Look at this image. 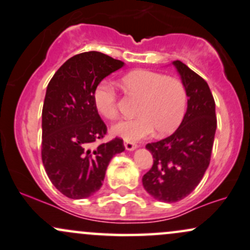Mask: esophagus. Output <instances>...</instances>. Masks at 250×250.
<instances>
[{"label":"esophagus","instance_id":"34e87169","mask_svg":"<svg viewBox=\"0 0 250 250\" xmlns=\"http://www.w3.org/2000/svg\"><path fill=\"white\" fill-rule=\"evenodd\" d=\"M124 146L127 151H133V150H136V148H137V145L134 144V143H131V142H125Z\"/></svg>","mask_w":250,"mask_h":250}]
</instances>
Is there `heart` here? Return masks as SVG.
Wrapping results in <instances>:
<instances>
[{
    "instance_id": "heart-1",
    "label": "heart",
    "mask_w": 250,
    "mask_h": 250,
    "mask_svg": "<svg viewBox=\"0 0 250 250\" xmlns=\"http://www.w3.org/2000/svg\"><path fill=\"white\" fill-rule=\"evenodd\" d=\"M122 86L127 94L139 98L136 114L112 126L114 136L138 142L148 138L157 131L167 136L177 130L187 111V91L177 78L165 77L162 73L138 69L122 78ZM97 111L106 119H116L118 110L117 89L110 80L98 83L93 92Z\"/></svg>"
}]
</instances>
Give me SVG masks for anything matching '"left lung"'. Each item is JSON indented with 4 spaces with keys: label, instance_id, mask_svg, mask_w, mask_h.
<instances>
[{
    "label": "left lung",
    "instance_id": "1",
    "mask_svg": "<svg viewBox=\"0 0 250 250\" xmlns=\"http://www.w3.org/2000/svg\"><path fill=\"white\" fill-rule=\"evenodd\" d=\"M172 64L187 91L186 116L171 136L146 145L153 165L143 176L144 189L167 203L183 200L203 178L217 126L215 100L207 81L182 61Z\"/></svg>",
    "mask_w": 250,
    "mask_h": 250
}]
</instances>
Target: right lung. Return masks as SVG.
Wrapping results in <instances>:
<instances>
[{
  "label": "right lung",
  "instance_id": "1",
  "mask_svg": "<svg viewBox=\"0 0 250 250\" xmlns=\"http://www.w3.org/2000/svg\"><path fill=\"white\" fill-rule=\"evenodd\" d=\"M124 64L100 52L81 53L68 59L47 86L42 163L53 186L68 198L81 200L97 192L112 157L125 150L120 138L94 145L107 127L93 102L98 83Z\"/></svg>",
  "mask_w": 250,
  "mask_h": 250
}]
</instances>
